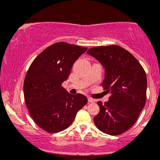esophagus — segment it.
<instances>
[{
  "instance_id": "1",
  "label": "esophagus",
  "mask_w": 160,
  "mask_h": 160,
  "mask_svg": "<svg viewBox=\"0 0 160 160\" xmlns=\"http://www.w3.org/2000/svg\"><path fill=\"white\" fill-rule=\"evenodd\" d=\"M88 102H89V103H93V102H95V99H93V98H90V97H89V98H88Z\"/></svg>"
}]
</instances>
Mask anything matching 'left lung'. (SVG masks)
Returning a JSON list of instances; mask_svg holds the SVG:
<instances>
[{"instance_id": "left-lung-1", "label": "left lung", "mask_w": 160, "mask_h": 160, "mask_svg": "<svg viewBox=\"0 0 160 160\" xmlns=\"http://www.w3.org/2000/svg\"><path fill=\"white\" fill-rule=\"evenodd\" d=\"M90 55L102 64L104 71L102 86L111 95L108 102H98L99 113L94 117L102 132L117 135L135 123L146 102L147 76L139 62L120 46L96 47Z\"/></svg>"}]
</instances>
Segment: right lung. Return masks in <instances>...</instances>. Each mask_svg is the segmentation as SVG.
<instances>
[{
  "mask_svg": "<svg viewBox=\"0 0 160 160\" xmlns=\"http://www.w3.org/2000/svg\"><path fill=\"white\" fill-rule=\"evenodd\" d=\"M86 47L58 42L49 46L33 61L24 81V96L31 117L47 132L69 127L77 113L87 103L85 95L70 94L62 86Z\"/></svg>",
  "mask_w": 160,
  "mask_h": 160,
  "instance_id": "obj_1",
  "label": "right lung"
}]
</instances>
